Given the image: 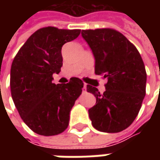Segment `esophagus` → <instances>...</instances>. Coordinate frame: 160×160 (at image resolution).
Masks as SVG:
<instances>
[{
    "instance_id": "34e87169",
    "label": "esophagus",
    "mask_w": 160,
    "mask_h": 160,
    "mask_svg": "<svg viewBox=\"0 0 160 160\" xmlns=\"http://www.w3.org/2000/svg\"><path fill=\"white\" fill-rule=\"evenodd\" d=\"M86 90H87V86H86V85H84V87H83V92H86Z\"/></svg>"
}]
</instances>
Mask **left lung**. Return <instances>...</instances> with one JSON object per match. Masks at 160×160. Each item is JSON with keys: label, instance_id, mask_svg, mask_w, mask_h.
Masks as SVG:
<instances>
[{"label": "left lung", "instance_id": "left-lung-1", "mask_svg": "<svg viewBox=\"0 0 160 160\" xmlns=\"http://www.w3.org/2000/svg\"><path fill=\"white\" fill-rule=\"evenodd\" d=\"M95 58V73L107 79L105 91L87 85L96 97L89 118L96 129L118 133L129 127L146 95L147 73L136 47L123 34L111 28L82 30Z\"/></svg>", "mask_w": 160, "mask_h": 160}]
</instances>
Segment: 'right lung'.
<instances>
[{
  "mask_svg": "<svg viewBox=\"0 0 160 160\" xmlns=\"http://www.w3.org/2000/svg\"><path fill=\"white\" fill-rule=\"evenodd\" d=\"M80 30L40 28L31 35L12 61L10 87L12 100L24 122L37 134L56 135L68 126L69 114L82 92V80L53 83V73L62 66V47L75 39Z\"/></svg>",
  "mask_w": 160,
  "mask_h": 160,
  "instance_id": "obj_1",
  "label": "right lung"
}]
</instances>
